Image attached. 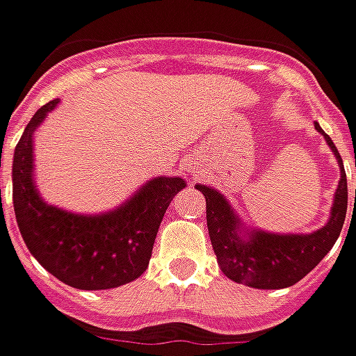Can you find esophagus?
I'll return each mask as SVG.
<instances>
[{
	"mask_svg": "<svg viewBox=\"0 0 356 356\" xmlns=\"http://www.w3.org/2000/svg\"><path fill=\"white\" fill-rule=\"evenodd\" d=\"M187 171H188V175H197L198 168H195V165H188Z\"/></svg>",
	"mask_w": 356,
	"mask_h": 356,
	"instance_id": "esophagus-1",
	"label": "esophagus"
}]
</instances>
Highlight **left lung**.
Masks as SVG:
<instances>
[{
  "label": "left lung",
  "mask_w": 356,
  "mask_h": 356,
  "mask_svg": "<svg viewBox=\"0 0 356 356\" xmlns=\"http://www.w3.org/2000/svg\"><path fill=\"white\" fill-rule=\"evenodd\" d=\"M314 127L339 163V185L333 195L330 218L310 234H279L249 226L218 188L195 185L207 198V226L220 270L234 282L261 290L289 289L304 279L339 238L347 214V175L331 138L318 122Z\"/></svg>",
  "instance_id": "obj_1"
}]
</instances>
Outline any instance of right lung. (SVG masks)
I'll use <instances>...</instances> for the list:
<instances>
[{
	"mask_svg": "<svg viewBox=\"0 0 356 356\" xmlns=\"http://www.w3.org/2000/svg\"><path fill=\"white\" fill-rule=\"evenodd\" d=\"M58 105L60 99H54L38 108L15 147L11 179L17 226L31 255L64 284L117 289L147 269L163 214L187 181L158 175L118 207L95 214L46 202L36 187L35 132Z\"/></svg>",
	"mask_w": 356,
	"mask_h": 356,
	"instance_id": "1",
	"label": "right lung"
}]
</instances>
